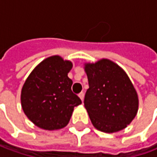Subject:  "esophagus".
<instances>
[{"label":"esophagus","mask_w":157,"mask_h":157,"mask_svg":"<svg viewBox=\"0 0 157 157\" xmlns=\"http://www.w3.org/2000/svg\"><path fill=\"white\" fill-rule=\"evenodd\" d=\"M83 95H84V94H83V92L80 93L79 94H78V97H79L80 99H81L82 101H83Z\"/></svg>","instance_id":"1"}]
</instances>
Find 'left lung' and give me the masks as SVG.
<instances>
[{
    "instance_id": "left-lung-1",
    "label": "left lung",
    "mask_w": 157,
    "mask_h": 157,
    "mask_svg": "<svg viewBox=\"0 0 157 157\" xmlns=\"http://www.w3.org/2000/svg\"><path fill=\"white\" fill-rule=\"evenodd\" d=\"M84 71L90 88L84 98L93 125L105 133L126 128L136 117L139 99L130 78L115 62L102 58L85 63Z\"/></svg>"
}]
</instances>
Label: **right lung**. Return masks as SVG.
I'll list each match as a JSON object with an SVG mask.
<instances>
[{
	"mask_svg": "<svg viewBox=\"0 0 157 157\" xmlns=\"http://www.w3.org/2000/svg\"><path fill=\"white\" fill-rule=\"evenodd\" d=\"M72 62L54 55L45 58L25 81L21 103L33 124L46 130H59L68 124L74 109L82 104L72 92L73 81L67 74Z\"/></svg>",
	"mask_w": 157,
	"mask_h": 157,
	"instance_id": "right-lung-1",
	"label": "right lung"
}]
</instances>
